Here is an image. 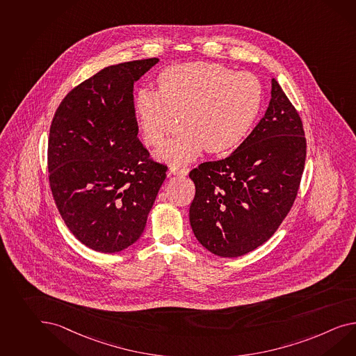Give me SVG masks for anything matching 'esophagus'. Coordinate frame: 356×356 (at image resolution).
<instances>
[{
	"label": "esophagus",
	"instance_id": "obj_1",
	"mask_svg": "<svg viewBox=\"0 0 356 356\" xmlns=\"http://www.w3.org/2000/svg\"><path fill=\"white\" fill-rule=\"evenodd\" d=\"M190 172V169L188 168H175V166H172L170 169H169V172H168V175H187Z\"/></svg>",
	"mask_w": 356,
	"mask_h": 356
}]
</instances>
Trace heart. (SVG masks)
I'll use <instances>...</instances> for the list:
<instances>
[{"mask_svg": "<svg viewBox=\"0 0 356 356\" xmlns=\"http://www.w3.org/2000/svg\"><path fill=\"white\" fill-rule=\"evenodd\" d=\"M159 89L139 88L134 112L148 146H160L179 113L181 131L156 151V157L181 166L207 148L211 154L238 146L262 107L264 92L254 74L209 62L174 64L157 77Z\"/></svg>", "mask_w": 356, "mask_h": 356, "instance_id": "b5f03b06", "label": "heart"}]
</instances>
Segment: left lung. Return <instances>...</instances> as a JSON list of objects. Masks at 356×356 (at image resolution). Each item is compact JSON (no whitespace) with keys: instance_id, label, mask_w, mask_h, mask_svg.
Wrapping results in <instances>:
<instances>
[{"instance_id":"obj_1","label":"left lung","mask_w":356,"mask_h":356,"mask_svg":"<svg viewBox=\"0 0 356 356\" xmlns=\"http://www.w3.org/2000/svg\"><path fill=\"white\" fill-rule=\"evenodd\" d=\"M306 160L301 118L279 82L264 118L231 155L190 172L192 231L219 257L244 255L282 225L300 188Z\"/></svg>"}]
</instances>
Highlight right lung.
I'll list each match as a JSON object with an SVG mask.
<instances>
[{
    "instance_id": "obj_1",
    "label": "right lung",
    "mask_w": 356,
    "mask_h": 356,
    "mask_svg": "<svg viewBox=\"0 0 356 356\" xmlns=\"http://www.w3.org/2000/svg\"><path fill=\"white\" fill-rule=\"evenodd\" d=\"M157 58L103 68L65 95L51 121L49 183L65 226L83 245L116 253L134 244L166 165L138 139L134 82Z\"/></svg>"
}]
</instances>
